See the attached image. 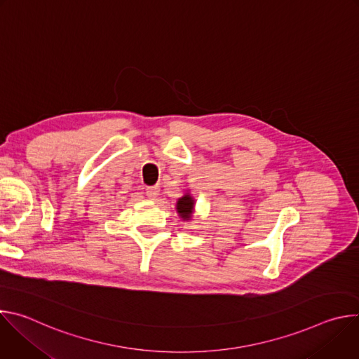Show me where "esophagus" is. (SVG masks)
Segmentation results:
<instances>
[{"label":"esophagus","mask_w":359,"mask_h":359,"mask_svg":"<svg viewBox=\"0 0 359 359\" xmlns=\"http://www.w3.org/2000/svg\"><path fill=\"white\" fill-rule=\"evenodd\" d=\"M159 187L158 186H150V187H146V196L149 197V198H156L158 196H159Z\"/></svg>","instance_id":"obj_1"}]
</instances>
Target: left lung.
<instances>
[{
    "label": "left lung",
    "instance_id": "8db88e82",
    "mask_svg": "<svg viewBox=\"0 0 359 359\" xmlns=\"http://www.w3.org/2000/svg\"><path fill=\"white\" fill-rule=\"evenodd\" d=\"M194 197L186 191L182 197L177 198L176 201V212L179 215V217L183 222H190L193 219V213H194Z\"/></svg>",
    "mask_w": 359,
    "mask_h": 359
}]
</instances>
